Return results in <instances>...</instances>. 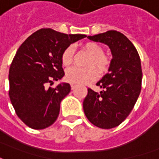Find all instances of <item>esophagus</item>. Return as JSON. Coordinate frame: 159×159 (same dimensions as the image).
<instances>
[{
	"label": "esophagus",
	"mask_w": 159,
	"mask_h": 159,
	"mask_svg": "<svg viewBox=\"0 0 159 159\" xmlns=\"http://www.w3.org/2000/svg\"><path fill=\"white\" fill-rule=\"evenodd\" d=\"M70 87H71V89L74 90L76 88V84H74V83H71V84H70Z\"/></svg>",
	"instance_id": "34e87169"
}]
</instances>
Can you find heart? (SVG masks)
Returning a JSON list of instances; mask_svg holds the SVG:
<instances>
[{"instance_id":"obj_1","label":"heart","mask_w":159,"mask_h":159,"mask_svg":"<svg viewBox=\"0 0 159 159\" xmlns=\"http://www.w3.org/2000/svg\"><path fill=\"white\" fill-rule=\"evenodd\" d=\"M83 49L90 55L86 66L88 68H71L67 70L66 78L67 82L74 84H86L98 78L99 74L104 75L109 70L111 61L107 55L104 54L102 47L95 42H89L83 45ZM75 48L73 46L67 47L61 56L62 65L69 67L73 62ZM99 73H98V72Z\"/></svg>"}]
</instances>
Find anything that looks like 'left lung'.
I'll list each match as a JSON object with an SVG mask.
<instances>
[{"instance_id": "1", "label": "left lung", "mask_w": 159, "mask_h": 159, "mask_svg": "<svg viewBox=\"0 0 159 159\" xmlns=\"http://www.w3.org/2000/svg\"><path fill=\"white\" fill-rule=\"evenodd\" d=\"M111 49L112 59L109 72L96 83L100 93L91 89L83 100L87 118L100 129H109L123 123L133 110L141 89L140 59L133 43L117 30L88 36Z\"/></svg>"}]
</instances>
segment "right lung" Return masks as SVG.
<instances>
[{
    "label": "right lung",
    "instance_id": "1",
    "mask_svg": "<svg viewBox=\"0 0 159 159\" xmlns=\"http://www.w3.org/2000/svg\"><path fill=\"white\" fill-rule=\"evenodd\" d=\"M85 35H67L41 29L23 42L9 69V97L18 117L33 129L51 126L58 118L60 102L70 93L69 83L46 85L65 76L61 56Z\"/></svg>",
    "mask_w": 159,
    "mask_h": 159
}]
</instances>
